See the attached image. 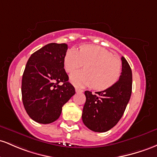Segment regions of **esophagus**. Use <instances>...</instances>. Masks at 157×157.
I'll use <instances>...</instances> for the list:
<instances>
[{
	"instance_id": "obj_1",
	"label": "esophagus",
	"mask_w": 157,
	"mask_h": 157,
	"mask_svg": "<svg viewBox=\"0 0 157 157\" xmlns=\"http://www.w3.org/2000/svg\"><path fill=\"white\" fill-rule=\"evenodd\" d=\"M75 92L76 93H83L84 90H83L79 89V88H78V87H75Z\"/></svg>"
}]
</instances>
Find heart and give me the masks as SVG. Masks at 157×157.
Listing matches in <instances>:
<instances>
[{
    "instance_id": "obj_1",
    "label": "heart",
    "mask_w": 157,
    "mask_h": 157,
    "mask_svg": "<svg viewBox=\"0 0 157 157\" xmlns=\"http://www.w3.org/2000/svg\"><path fill=\"white\" fill-rule=\"evenodd\" d=\"M64 63L69 73L84 64V70L72 73L70 81L75 86H92L97 90H107L117 83L122 70L121 61L114 57L112 52L91 44L81 46L79 50L75 48L68 50Z\"/></svg>"
}]
</instances>
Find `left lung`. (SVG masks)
Here are the masks:
<instances>
[{"instance_id": "8db88e82", "label": "left lung", "mask_w": 157, "mask_h": 157, "mask_svg": "<svg viewBox=\"0 0 157 157\" xmlns=\"http://www.w3.org/2000/svg\"><path fill=\"white\" fill-rule=\"evenodd\" d=\"M121 76L108 89L93 95L85 91L86 102L82 121L87 128L95 132H106L113 128L124 114L132 93V71L129 64L121 57Z\"/></svg>"}]
</instances>
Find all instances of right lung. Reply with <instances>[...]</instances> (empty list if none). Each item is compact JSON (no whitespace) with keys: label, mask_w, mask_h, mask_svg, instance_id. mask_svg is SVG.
<instances>
[{"label":"right lung","mask_w":157,"mask_h":157,"mask_svg":"<svg viewBox=\"0 0 157 157\" xmlns=\"http://www.w3.org/2000/svg\"><path fill=\"white\" fill-rule=\"evenodd\" d=\"M67 49L66 44H48L32 54L26 63L22 101L29 117L36 122L50 124L57 120L63 105L75 93L64 70Z\"/></svg>","instance_id":"right-lung-1"}]
</instances>
